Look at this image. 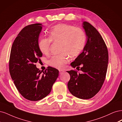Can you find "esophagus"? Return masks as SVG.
Returning <instances> with one entry per match:
<instances>
[{"instance_id":"obj_1","label":"esophagus","mask_w":122,"mask_h":122,"mask_svg":"<svg viewBox=\"0 0 122 122\" xmlns=\"http://www.w3.org/2000/svg\"><path fill=\"white\" fill-rule=\"evenodd\" d=\"M64 72V71L63 70H59V73L60 74H62Z\"/></svg>"}]
</instances>
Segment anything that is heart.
Masks as SVG:
<instances>
[{"label": "heart", "mask_w": 122, "mask_h": 122, "mask_svg": "<svg viewBox=\"0 0 122 122\" xmlns=\"http://www.w3.org/2000/svg\"><path fill=\"white\" fill-rule=\"evenodd\" d=\"M49 33V38H41L38 46L41 52L46 55L49 53L51 41L60 43L61 53L53 56L49 61V65L55 68H62L69 62V55L78 56L84 48L86 35L80 28L62 23L53 27Z\"/></svg>", "instance_id": "heart-1"}]
</instances>
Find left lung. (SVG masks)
Returning a JSON list of instances; mask_svg holds the SVG:
<instances>
[{"mask_svg": "<svg viewBox=\"0 0 122 122\" xmlns=\"http://www.w3.org/2000/svg\"><path fill=\"white\" fill-rule=\"evenodd\" d=\"M87 41L81 54L70 65L79 68L82 73L74 70L67 71L70 79L67 86L73 96L82 99L92 98L99 91L105 78L108 63L107 46L96 29L89 23H82ZM80 70V68H79Z\"/></svg>", "mask_w": 122, "mask_h": 122, "instance_id": "left-lung-1", "label": "left lung"}]
</instances>
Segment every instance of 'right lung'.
I'll list each match as a JSON object with an SVG mask.
<instances>
[{
	"instance_id": "right-lung-1",
	"label": "right lung",
	"mask_w": 122,
	"mask_h": 122,
	"mask_svg": "<svg viewBox=\"0 0 122 122\" xmlns=\"http://www.w3.org/2000/svg\"><path fill=\"white\" fill-rule=\"evenodd\" d=\"M42 24L26 26L19 33L11 46L9 69L18 91L26 99L38 101L48 95L59 76V70L48 67L44 71L35 63L42 54L38 48Z\"/></svg>"
}]
</instances>
